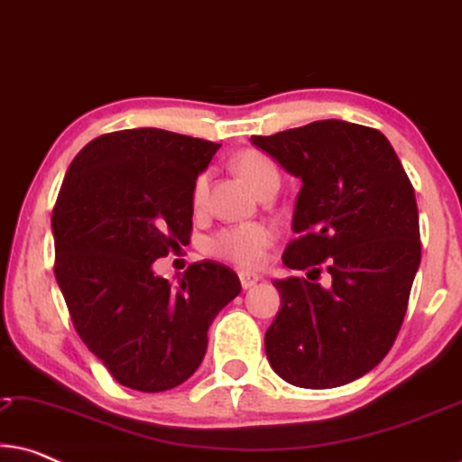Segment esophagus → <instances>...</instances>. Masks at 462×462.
Segmentation results:
<instances>
[{"instance_id":"esophagus-1","label":"esophagus","mask_w":462,"mask_h":462,"mask_svg":"<svg viewBox=\"0 0 462 462\" xmlns=\"http://www.w3.org/2000/svg\"><path fill=\"white\" fill-rule=\"evenodd\" d=\"M239 282H242V288L248 290L252 286H256L261 282V275L252 273V271H239Z\"/></svg>"}]
</instances>
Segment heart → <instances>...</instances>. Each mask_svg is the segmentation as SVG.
<instances>
[{
    "mask_svg": "<svg viewBox=\"0 0 462 462\" xmlns=\"http://www.w3.org/2000/svg\"><path fill=\"white\" fill-rule=\"evenodd\" d=\"M233 166L242 179L248 182V185L254 189V191H261V189L267 185V182H277V170L273 162L269 160L267 155L258 153V151H242L236 160H233ZM208 174H201L193 185V206L204 208L206 198H208ZM275 231L271 229L269 225L264 223H245V225H236L226 226V229L218 231L217 236L210 239L208 244V250L212 252L214 256L223 258V261L242 264V267H258L264 261V254H267V248L273 244Z\"/></svg>",
    "mask_w": 462,
    "mask_h": 462,
    "instance_id": "obj_1",
    "label": "heart"
}]
</instances>
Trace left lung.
Returning a JSON list of instances; mask_svg holds the SVG:
<instances>
[{"mask_svg":"<svg viewBox=\"0 0 462 462\" xmlns=\"http://www.w3.org/2000/svg\"><path fill=\"white\" fill-rule=\"evenodd\" d=\"M250 143L300 179L283 264L331 273L326 289L273 280L267 359L294 387H340L381 364L402 328L420 264L414 189L387 136L359 124L321 119Z\"/></svg>","mask_w":462,"mask_h":462,"instance_id":"left-lung-1","label":"left lung"}]
</instances>
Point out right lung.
<instances>
[{"mask_svg":"<svg viewBox=\"0 0 462 462\" xmlns=\"http://www.w3.org/2000/svg\"><path fill=\"white\" fill-rule=\"evenodd\" d=\"M220 144L160 128L103 134L75 155L52 212L56 282L88 349L124 387L185 383L208 330L242 290L204 261L179 283L153 263L189 244L193 185Z\"/></svg>","mask_w":462,"mask_h":462,"instance_id":"add662e5","label":"right lung"}]
</instances>
